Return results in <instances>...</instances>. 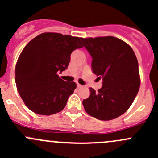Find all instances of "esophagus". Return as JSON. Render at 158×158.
I'll list each match as a JSON object with an SVG mask.
<instances>
[{"label":"esophagus","instance_id":"34e87169","mask_svg":"<svg viewBox=\"0 0 158 158\" xmlns=\"http://www.w3.org/2000/svg\"><path fill=\"white\" fill-rule=\"evenodd\" d=\"M76 85H77L78 88H81V87H82V85H80V84L78 83V82H77V83H76Z\"/></svg>","mask_w":158,"mask_h":158}]
</instances>
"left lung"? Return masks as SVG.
<instances>
[{"instance_id":"1","label":"left lung","mask_w":158,"mask_h":158,"mask_svg":"<svg viewBox=\"0 0 158 158\" xmlns=\"http://www.w3.org/2000/svg\"><path fill=\"white\" fill-rule=\"evenodd\" d=\"M92 59L94 74L102 78V86L82 101L85 111L92 117L109 121L129 109L140 87L138 63L133 49L114 36L82 38Z\"/></svg>"}]
</instances>
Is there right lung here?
I'll use <instances>...</instances> for the list:
<instances>
[{"mask_svg":"<svg viewBox=\"0 0 158 158\" xmlns=\"http://www.w3.org/2000/svg\"><path fill=\"white\" fill-rule=\"evenodd\" d=\"M81 47V38L56 33H41L28 43L15 68L17 91L28 109L44 115L64 109L76 84L58 73L67 69L72 52Z\"/></svg>","mask_w":158,"mask_h":158,"instance_id":"obj_1","label":"right lung"}]
</instances>
